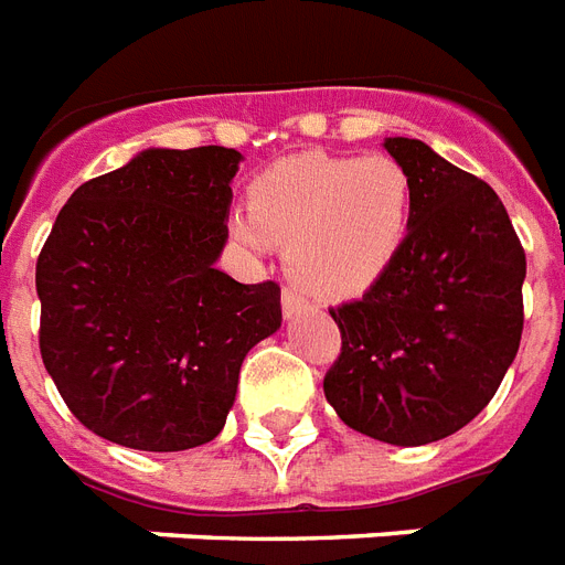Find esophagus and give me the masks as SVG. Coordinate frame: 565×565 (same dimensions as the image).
Returning <instances> with one entry per match:
<instances>
[{
  "label": "esophagus",
  "instance_id": "esophagus-1",
  "mask_svg": "<svg viewBox=\"0 0 565 565\" xmlns=\"http://www.w3.org/2000/svg\"><path fill=\"white\" fill-rule=\"evenodd\" d=\"M301 308H308V299H305V292L296 290V287H284V290H281L284 317H287V319L296 317Z\"/></svg>",
  "mask_w": 565,
  "mask_h": 565
}]
</instances>
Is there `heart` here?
Returning <instances> with one entry per match:
<instances>
[{
	"mask_svg": "<svg viewBox=\"0 0 565 565\" xmlns=\"http://www.w3.org/2000/svg\"><path fill=\"white\" fill-rule=\"evenodd\" d=\"M413 175L390 154L305 152L284 158L248 190V213L231 220L237 243L264 255L287 243V266L305 290L349 299L390 269L413 225Z\"/></svg>",
	"mask_w": 565,
	"mask_h": 565,
	"instance_id": "b5f03b06",
	"label": "heart"
}]
</instances>
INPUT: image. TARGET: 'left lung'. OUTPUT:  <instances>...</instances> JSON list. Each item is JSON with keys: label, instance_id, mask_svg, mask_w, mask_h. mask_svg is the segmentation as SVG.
I'll return each instance as SVG.
<instances>
[{"label": "left lung", "instance_id": "8db88e82", "mask_svg": "<svg viewBox=\"0 0 565 565\" xmlns=\"http://www.w3.org/2000/svg\"><path fill=\"white\" fill-rule=\"evenodd\" d=\"M384 149L413 175L411 234L363 299L331 308L343 345L326 398L393 446L455 434L490 404L525 326V248L487 181L411 137Z\"/></svg>", "mask_w": 565, "mask_h": 565}]
</instances>
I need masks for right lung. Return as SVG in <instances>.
<instances>
[{
    "instance_id": "right-lung-1",
    "label": "right lung",
    "mask_w": 565,
    "mask_h": 565,
    "mask_svg": "<svg viewBox=\"0 0 565 565\" xmlns=\"http://www.w3.org/2000/svg\"><path fill=\"white\" fill-rule=\"evenodd\" d=\"M239 158L146 149L84 181L40 248L43 366L75 419L117 446L211 443L243 358L281 326L278 284L216 269Z\"/></svg>"
}]
</instances>
